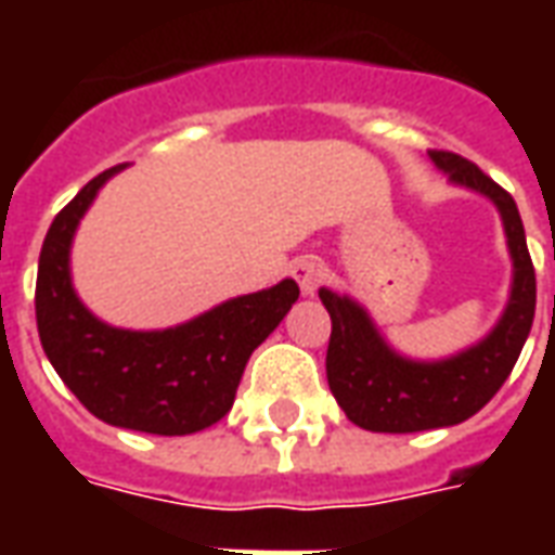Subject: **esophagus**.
I'll list each match as a JSON object with an SVG mask.
<instances>
[{"label":"esophagus","mask_w":555,"mask_h":555,"mask_svg":"<svg viewBox=\"0 0 555 555\" xmlns=\"http://www.w3.org/2000/svg\"><path fill=\"white\" fill-rule=\"evenodd\" d=\"M294 279L300 282L302 294H314V291L321 288V282L326 276V267L321 258H314V255H306L300 261H294Z\"/></svg>","instance_id":"obj_1"}]
</instances>
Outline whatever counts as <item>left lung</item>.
I'll return each instance as SVG.
<instances>
[{
    "instance_id": "1",
    "label": "left lung",
    "mask_w": 555,
    "mask_h": 555,
    "mask_svg": "<svg viewBox=\"0 0 555 555\" xmlns=\"http://www.w3.org/2000/svg\"><path fill=\"white\" fill-rule=\"evenodd\" d=\"M454 183L485 193L500 207L514 258L512 300L485 341L442 362H413L386 348L372 318L348 297L321 288L333 333L326 348V380L353 425L377 434L449 428L476 416L508 380L535 318V267L514 198L461 154L428 151Z\"/></svg>"
}]
</instances>
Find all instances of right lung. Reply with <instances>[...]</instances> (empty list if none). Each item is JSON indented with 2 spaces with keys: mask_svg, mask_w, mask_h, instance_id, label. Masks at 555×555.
<instances>
[{
  "mask_svg": "<svg viewBox=\"0 0 555 555\" xmlns=\"http://www.w3.org/2000/svg\"><path fill=\"white\" fill-rule=\"evenodd\" d=\"M118 169L125 166L91 178L55 214L43 237L35 285L38 336L47 360L89 413L118 428L183 437L229 413L253 350L288 314L300 288L285 279L159 333L98 321L74 294L67 253L91 198Z\"/></svg>",
  "mask_w": 555,
  "mask_h": 555,
  "instance_id": "1",
  "label": "right lung"
}]
</instances>
